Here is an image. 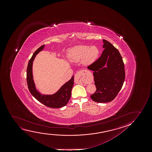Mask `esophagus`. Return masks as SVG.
Returning a JSON list of instances; mask_svg holds the SVG:
<instances>
[{
	"mask_svg": "<svg viewBox=\"0 0 152 152\" xmlns=\"http://www.w3.org/2000/svg\"><path fill=\"white\" fill-rule=\"evenodd\" d=\"M87 71L86 70H82L76 73L75 75V79L77 78H85L86 77Z\"/></svg>",
	"mask_w": 152,
	"mask_h": 152,
	"instance_id": "1",
	"label": "esophagus"
}]
</instances>
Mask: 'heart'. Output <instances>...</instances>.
Returning <instances> with one entry per match:
<instances>
[{"label":"heart","instance_id":"b5f03b06","mask_svg":"<svg viewBox=\"0 0 152 152\" xmlns=\"http://www.w3.org/2000/svg\"><path fill=\"white\" fill-rule=\"evenodd\" d=\"M99 54V50L96 46L79 45L69 50L67 57L72 62H79L82 60L83 64L89 65L96 61Z\"/></svg>","mask_w":152,"mask_h":152}]
</instances>
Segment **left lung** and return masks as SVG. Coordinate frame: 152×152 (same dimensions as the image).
<instances>
[{"label": "left lung", "instance_id": "left-lung-1", "mask_svg": "<svg viewBox=\"0 0 152 152\" xmlns=\"http://www.w3.org/2000/svg\"><path fill=\"white\" fill-rule=\"evenodd\" d=\"M104 50L101 56L88 69L94 71L96 90L90 96L98 103L112 101L123 87L125 79L124 63L118 50L106 40H103ZM107 66L105 67V65Z\"/></svg>", "mask_w": 152, "mask_h": 152}]
</instances>
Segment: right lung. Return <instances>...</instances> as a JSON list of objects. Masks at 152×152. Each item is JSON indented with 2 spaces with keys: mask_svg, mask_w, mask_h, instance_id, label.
Segmentation results:
<instances>
[{
  "mask_svg": "<svg viewBox=\"0 0 152 152\" xmlns=\"http://www.w3.org/2000/svg\"><path fill=\"white\" fill-rule=\"evenodd\" d=\"M45 45L40 47L29 60L27 67V86L29 92L36 99L47 107L50 108H60L65 106L69 102L71 96V91L74 85V76L71 79L64 84L56 94L52 95H45L40 94L36 89L32 73L33 62L36 55L41 51L45 47Z\"/></svg>",
  "mask_w": 152,
  "mask_h": 152,
  "instance_id": "add662e5",
  "label": "right lung"
}]
</instances>
